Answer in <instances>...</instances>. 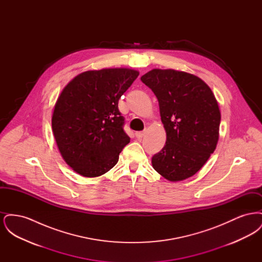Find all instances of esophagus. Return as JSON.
<instances>
[{"label":"esophagus","mask_w":262,"mask_h":262,"mask_svg":"<svg viewBox=\"0 0 262 262\" xmlns=\"http://www.w3.org/2000/svg\"><path fill=\"white\" fill-rule=\"evenodd\" d=\"M136 137L138 139H141L142 137H144V132H137L136 133Z\"/></svg>","instance_id":"obj_1"}]
</instances>
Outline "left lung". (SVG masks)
Returning <instances> with one entry per match:
<instances>
[{
    "label": "left lung",
    "mask_w": 262,
    "mask_h": 262,
    "mask_svg": "<svg viewBox=\"0 0 262 262\" xmlns=\"http://www.w3.org/2000/svg\"><path fill=\"white\" fill-rule=\"evenodd\" d=\"M140 79L158 99L167 135L152 166L168 181L186 180L216 148L221 121L217 100L202 79L185 72L154 69Z\"/></svg>",
    "instance_id": "1"
}]
</instances>
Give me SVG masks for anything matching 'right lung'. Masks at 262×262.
Instances as JSON below:
<instances>
[{
	"instance_id": "add662e5",
	"label": "right lung",
	"mask_w": 262,
	"mask_h": 262,
	"mask_svg": "<svg viewBox=\"0 0 262 262\" xmlns=\"http://www.w3.org/2000/svg\"><path fill=\"white\" fill-rule=\"evenodd\" d=\"M138 75L124 68L88 71L62 89L52 129L63 160L77 174L98 177L119 161L130 138L118 103Z\"/></svg>"
}]
</instances>
